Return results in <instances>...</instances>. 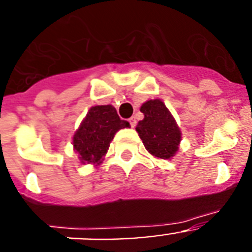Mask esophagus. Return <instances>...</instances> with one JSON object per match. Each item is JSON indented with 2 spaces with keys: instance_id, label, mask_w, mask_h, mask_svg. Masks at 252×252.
Returning a JSON list of instances; mask_svg holds the SVG:
<instances>
[{
  "instance_id": "34e87169",
  "label": "esophagus",
  "mask_w": 252,
  "mask_h": 252,
  "mask_svg": "<svg viewBox=\"0 0 252 252\" xmlns=\"http://www.w3.org/2000/svg\"><path fill=\"white\" fill-rule=\"evenodd\" d=\"M128 122H130L131 127H135V126H136V119H135V117H131V119L128 120Z\"/></svg>"
}]
</instances>
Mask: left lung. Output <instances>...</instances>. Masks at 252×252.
<instances>
[{
  "mask_svg": "<svg viewBox=\"0 0 252 252\" xmlns=\"http://www.w3.org/2000/svg\"><path fill=\"white\" fill-rule=\"evenodd\" d=\"M144 120L136 131L146 150L158 159H171L179 150L182 131L165 103L159 98L149 99L140 108Z\"/></svg>",
  "mask_w": 252,
  "mask_h": 252,
  "instance_id": "1",
  "label": "left lung"
}]
</instances>
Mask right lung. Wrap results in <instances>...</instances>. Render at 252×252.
<instances>
[{
    "label": "right lung",
    "instance_id": "obj_1",
    "mask_svg": "<svg viewBox=\"0 0 252 252\" xmlns=\"http://www.w3.org/2000/svg\"><path fill=\"white\" fill-rule=\"evenodd\" d=\"M125 127H130V124L120 119L113 106L91 107L73 135V149L78 154V159L82 164L99 165L115 133Z\"/></svg>",
    "mask_w": 252,
    "mask_h": 252
}]
</instances>
